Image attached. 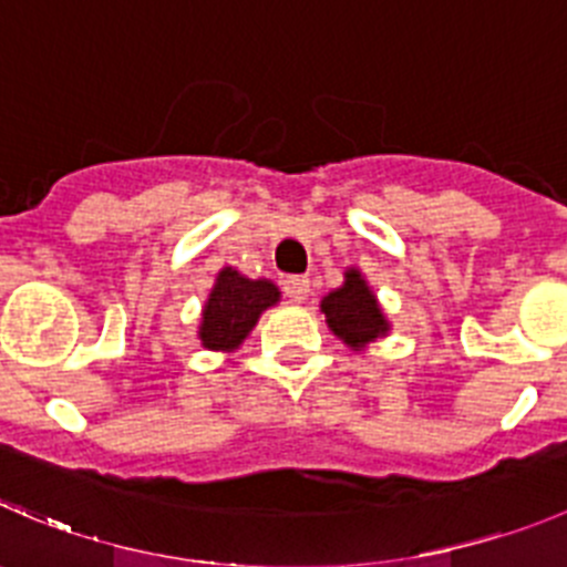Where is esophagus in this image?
I'll return each mask as SVG.
<instances>
[{
	"label": "esophagus",
	"mask_w": 567,
	"mask_h": 567,
	"mask_svg": "<svg viewBox=\"0 0 567 567\" xmlns=\"http://www.w3.org/2000/svg\"><path fill=\"white\" fill-rule=\"evenodd\" d=\"M285 288V296H288L290 301H305L310 296V279L308 277H288L282 282Z\"/></svg>",
	"instance_id": "obj_1"
}]
</instances>
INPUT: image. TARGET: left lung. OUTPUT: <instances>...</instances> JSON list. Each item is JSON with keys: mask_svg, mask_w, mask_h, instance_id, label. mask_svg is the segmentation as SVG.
Wrapping results in <instances>:
<instances>
[{"mask_svg": "<svg viewBox=\"0 0 567 567\" xmlns=\"http://www.w3.org/2000/svg\"><path fill=\"white\" fill-rule=\"evenodd\" d=\"M321 313L327 327L355 352L367 349L378 338L389 336V321L378 305V296L367 285L358 268L343 274L341 288L330 290L321 299Z\"/></svg>", "mask_w": 567, "mask_h": 567, "instance_id": "1", "label": "left lung"}]
</instances>
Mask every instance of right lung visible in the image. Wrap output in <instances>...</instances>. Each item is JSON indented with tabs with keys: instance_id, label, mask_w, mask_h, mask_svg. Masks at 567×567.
Returning a JSON list of instances; mask_svg holds the SVG:
<instances>
[{
	"instance_id": "1",
	"label": "right lung",
	"mask_w": 567,
	"mask_h": 567,
	"mask_svg": "<svg viewBox=\"0 0 567 567\" xmlns=\"http://www.w3.org/2000/svg\"><path fill=\"white\" fill-rule=\"evenodd\" d=\"M279 301V288L271 279H248L235 268L215 277L209 299L204 301L198 338L206 349L231 352L240 347L259 321V316Z\"/></svg>"
}]
</instances>
